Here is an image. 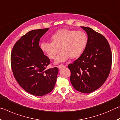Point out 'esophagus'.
<instances>
[{"mask_svg": "<svg viewBox=\"0 0 120 120\" xmlns=\"http://www.w3.org/2000/svg\"><path fill=\"white\" fill-rule=\"evenodd\" d=\"M64 64H60V65H59V66H58V68L59 69H61L62 68H64Z\"/></svg>", "mask_w": 120, "mask_h": 120, "instance_id": "1", "label": "esophagus"}]
</instances>
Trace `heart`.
<instances>
[{"instance_id":"heart-1","label":"heart","mask_w":120,"mask_h":120,"mask_svg":"<svg viewBox=\"0 0 120 120\" xmlns=\"http://www.w3.org/2000/svg\"><path fill=\"white\" fill-rule=\"evenodd\" d=\"M51 42H43L40 49L51 59H54L60 49L62 52L56 56L54 63L66 61L68 59H77L82 55L86 49L88 38L86 33L67 28H61L51 37Z\"/></svg>"}]
</instances>
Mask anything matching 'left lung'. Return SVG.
Listing matches in <instances>:
<instances>
[{
    "mask_svg": "<svg viewBox=\"0 0 120 120\" xmlns=\"http://www.w3.org/2000/svg\"><path fill=\"white\" fill-rule=\"evenodd\" d=\"M81 27L87 34V46L80 57L68 67L74 88L81 93H90L99 88L108 77L112 53L104 36L90 27Z\"/></svg>",
    "mask_w": 120,
    "mask_h": 120,
    "instance_id": "left-lung-1",
    "label": "left lung"
}]
</instances>
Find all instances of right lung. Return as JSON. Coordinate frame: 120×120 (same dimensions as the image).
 <instances>
[{
	"label": "right lung",
	"instance_id": "right-lung-1",
	"mask_svg": "<svg viewBox=\"0 0 120 120\" xmlns=\"http://www.w3.org/2000/svg\"><path fill=\"white\" fill-rule=\"evenodd\" d=\"M48 28L28 32L16 42L11 54L14 76L26 92L35 96H43L53 89L58 69H46L50 59L39 46L41 38Z\"/></svg>",
	"mask_w": 120,
	"mask_h": 120
}]
</instances>
